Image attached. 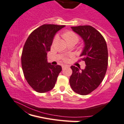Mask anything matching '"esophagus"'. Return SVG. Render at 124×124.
<instances>
[{"mask_svg": "<svg viewBox=\"0 0 124 124\" xmlns=\"http://www.w3.org/2000/svg\"><path fill=\"white\" fill-rule=\"evenodd\" d=\"M66 67H67V66H66V65H63V66H62V69L64 70L65 68H66Z\"/></svg>", "mask_w": 124, "mask_h": 124, "instance_id": "34e87169", "label": "esophagus"}]
</instances>
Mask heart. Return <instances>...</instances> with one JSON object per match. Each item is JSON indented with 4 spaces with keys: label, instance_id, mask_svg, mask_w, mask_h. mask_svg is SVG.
I'll return each mask as SVG.
<instances>
[{
    "label": "heart",
    "instance_id": "obj_1",
    "mask_svg": "<svg viewBox=\"0 0 124 124\" xmlns=\"http://www.w3.org/2000/svg\"><path fill=\"white\" fill-rule=\"evenodd\" d=\"M62 38L64 39L66 42L69 43L70 42H75V43H77L78 41L79 40V37L75 33L73 32V31H66V32L62 34ZM65 60H67V59H65Z\"/></svg>",
    "mask_w": 124,
    "mask_h": 124
}]
</instances>
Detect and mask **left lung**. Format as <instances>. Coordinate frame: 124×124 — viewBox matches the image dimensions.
<instances>
[{
	"instance_id": "1",
	"label": "left lung",
	"mask_w": 124,
	"mask_h": 124,
	"mask_svg": "<svg viewBox=\"0 0 124 124\" xmlns=\"http://www.w3.org/2000/svg\"><path fill=\"white\" fill-rule=\"evenodd\" d=\"M71 28L84 40V47L80 57L86 66L82 70L71 66L70 85L77 94L87 95L95 90L104 79L108 64V47L103 36L93 27L79 25Z\"/></svg>"
}]
</instances>
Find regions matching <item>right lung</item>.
Returning a JSON list of instances; mask_svg holds the SVG:
<instances>
[{
	"label": "right lung",
	"instance_id": "add662e5",
	"mask_svg": "<svg viewBox=\"0 0 124 124\" xmlns=\"http://www.w3.org/2000/svg\"><path fill=\"white\" fill-rule=\"evenodd\" d=\"M65 25L43 24L29 35L21 55L24 77L34 91L43 93L54 87L62 71L61 66L47 62V53L51 49L56 33Z\"/></svg>",
	"mask_w": 124,
	"mask_h": 124
}]
</instances>
